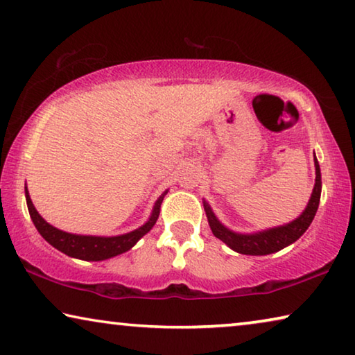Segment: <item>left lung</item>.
Returning a JSON list of instances; mask_svg holds the SVG:
<instances>
[{"label":"left lung","mask_w":355,"mask_h":355,"mask_svg":"<svg viewBox=\"0 0 355 355\" xmlns=\"http://www.w3.org/2000/svg\"><path fill=\"white\" fill-rule=\"evenodd\" d=\"M316 159V157H314ZM316 164V183H314V189L309 199L305 211L289 224L281 227H275L270 230H263L259 234H235L232 230H229L218 221L216 216L213 215L210 205L204 202V208L208 218V224H210L211 232L216 239L223 240L229 248L234 251L241 252V254H251V256H263V254H272L279 250L286 248V246L294 243L295 240H299L303 232L309 227V224L316 215L319 200H320V188H322V182H320V168L318 159L314 161Z\"/></svg>","instance_id":"8db88e82"}]
</instances>
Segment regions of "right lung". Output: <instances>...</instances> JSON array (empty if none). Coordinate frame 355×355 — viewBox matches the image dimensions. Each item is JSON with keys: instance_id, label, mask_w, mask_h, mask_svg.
Wrapping results in <instances>:
<instances>
[{"instance_id": "1", "label": "right lung", "mask_w": 355, "mask_h": 355, "mask_svg": "<svg viewBox=\"0 0 355 355\" xmlns=\"http://www.w3.org/2000/svg\"><path fill=\"white\" fill-rule=\"evenodd\" d=\"M25 194L28 211H30V216L33 219V223H35L36 229L39 230V234H41L53 248L60 250L61 252H64V254L71 257L82 259V261H104V259L114 257L116 254H121V252L131 250L132 246L137 243V240L142 239L144 235L155 226L156 219L159 216L161 211L162 199H164V194L157 199L153 208V213H151V218L142 227H139L125 235H118V237H92V235L67 234L63 232V230L50 226V224L44 221L42 216L36 211L26 188Z\"/></svg>"}]
</instances>
